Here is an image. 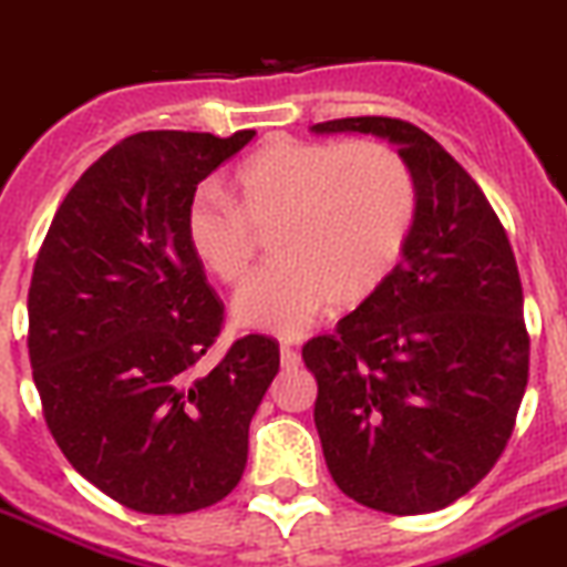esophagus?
I'll return each instance as SVG.
<instances>
[{"mask_svg":"<svg viewBox=\"0 0 567 567\" xmlns=\"http://www.w3.org/2000/svg\"><path fill=\"white\" fill-rule=\"evenodd\" d=\"M279 358H282V367L285 369H296L299 367V352H296L290 343H282V349H279Z\"/></svg>","mask_w":567,"mask_h":567,"instance_id":"esophagus-1","label":"esophagus"}]
</instances>
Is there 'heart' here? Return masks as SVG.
<instances>
[{
    "label": "heart",
    "mask_w": 567,
    "mask_h": 567,
    "mask_svg": "<svg viewBox=\"0 0 567 567\" xmlns=\"http://www.w3.org/2000/svg\"><path fill=\"white\" fill-rule=\"evenodd\" d=\"M240 206L204 187L184 212V237L206 274L246 279L257 231L277 262L235 299L237 324L296 338L332 301L358 308L396 271L416 220V182L405 158L380 142H305L279 136L235 173Z\"/></svg>",
    "instance_id": "1"
}]
</instances>
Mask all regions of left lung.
<instances>
[{"label": "left lung", "instance_id": "left-lung-1", "mask_svg": "<svg viewBox=\"0 0 567 567\" xmlns=\"http://www.w3.org/2000/svg\"><path fill=\"white\" fill-rule=\"evenodd\" d=\"M313 131L389 140L416 182L396 271L332 336L301 349L319 383L313 420L327 467L369 509H444L495 467L528 383L509 237L470 173L416 125L347 116Z\"/></svg>", "mask_w": 567, "mask_h": 567}]
</instances>
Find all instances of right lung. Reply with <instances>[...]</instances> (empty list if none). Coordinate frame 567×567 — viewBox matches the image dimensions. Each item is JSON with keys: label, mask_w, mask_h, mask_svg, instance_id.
<instances>
[{"label": "right lung", "mask_w": 567, "mask_h": 567, "mask_svg": "<svg viewBox=\"0 0 567 567\" xmlns=\"http://www.w3.org/2000/svg\"><path fill=\"white\" fill-rule=\"evenodd\" d=\"M254 140L145 131L78 178L28 293V349L44 420L69 464L116 504L184 515L229 495L279 343L246 336L200 363L224 301L184 237L198 184Z\"/></svg>", "instance_id": "right-lung-1"}]
</instances>
